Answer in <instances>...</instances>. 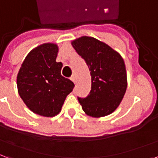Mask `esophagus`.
<instances>
[{
  "mask_svg": "<svg viewBox=\"0 0 158 158\" xmlns=\"http://www.w3.org/2000/svg\"><path fill=\"white\" fill-rule=\"evenodd\" d=\"M71 80L73 81L74 83H76V76L75 75L72 76V77H71Z\"/></svg>",
  "mask_w": 158,
  "mask_h": 158,
  "instance_id": "34e87169",
  "label": "esophagus"
}]
</instances>
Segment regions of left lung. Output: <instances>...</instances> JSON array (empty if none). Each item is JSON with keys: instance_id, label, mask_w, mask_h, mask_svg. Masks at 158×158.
Here are the masks:
<instances>
[{"instance_id": "left-lung-1", "label": "left lung", "mask_w": 158, "mask_h": 158, "mask_svg": "<svg viewBox=\"0 0 158 158\" xmlns=\"http://www.w3.org/2000/svg\"><path fill=\"white\" fill-rule=\"evenodd\" d=\"M72 45L85 61L91 76L90 94L85 98L78 97L83 111L95 118L110 114L119 106L127 88L123 59L95 38L82 36L73 40Z\"/></svg>"}]
</instances>
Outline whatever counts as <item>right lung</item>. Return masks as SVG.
<instances>
[{"mask_svg":"<svg viewBox=\"0 0 158 158\" xmlns=\"http://www.w3.org/2000/svg\"><path fill=\"white\" fill-rule=\"evenodd\" d=\"M57 52L56 44L38 46L27 55L17 75L20 98L30 110L44 117L57 115L75 86L61 75L62 63L56 62Z\"/></svg>","mask_w":158,"mask_h":158,"instance_id":"add662e5","label":"right lung"}]
</instances>
